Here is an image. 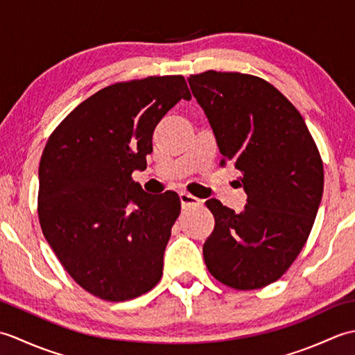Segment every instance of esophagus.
I'll return each instance as SVG.
<instances>
[{
  "label": "esophagus",
  "mask_w": 355,
  "mask_h": 355,
  "mask_svg": "<svg viewBox=\"0 0 355 355\" xmlns=\"http://www.w3.org/2000/svg\"><path fill=\"white\" fill-rule=\"evenodd\" d=\"M180 201H182V206H193V205H201V200L193 197V195L187 193V192H180Z\"/></svg>",
  "instance_id": "1"
}]
</instances>
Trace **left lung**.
<instances>
[{
  "mask_svg": "<svg viewBox=\"0 0 355 355\" xmlns=\"http://www.w3.org/2000/svg\"><path fill=\"white\" fill-rule=\"evenodd\" d=\"M223 154L239 171L241 214L210 198L215 229L202 254L212 275L236 290L277 281L305 245L323 193V164L304 117L267 80L209 70L187 78Z\"/></svg>",
  "mask_w": 355,
  "mask_h": 355,
  "instance_id": "left-lung-1",
  "label": "left lung"
}]
</instances>
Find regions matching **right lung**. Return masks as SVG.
<instances>
[{
	"instance_id": "right-lung-1",
	"label": "right lung",
	"mask_w": 355,
	"mask_h": 355,
	"mask_svg": "<svg viewBox=\"0 0 355 355\" xmlns=\"http://www.w3.org/2000/svg\"><path fill=\"white\" fill-rule=\"evenodd\" d=\"M191 101L183 76L119 82L78 105L44 148L37 215L45 239L74 281L123 302L154 288L180 215V198L148 193L131 178L146 168L157 123Z\"/></svg>"
}]
</instances>
